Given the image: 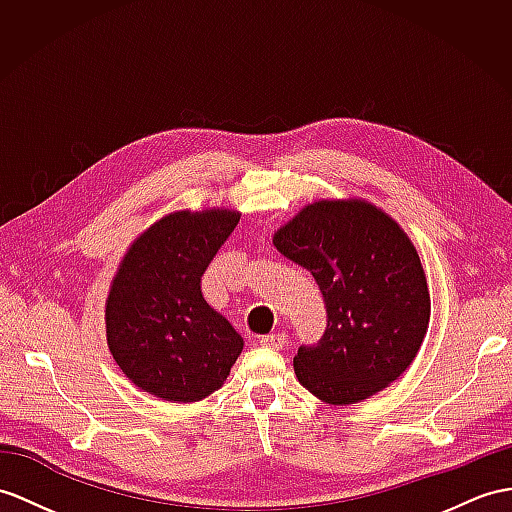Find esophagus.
Wrapping results in <instances>:
<instances>
[{
  "label": "esophagus",
  "instance_id": "1",
  "mask_svg": "<svg viewBox=\"0 0 512 512\" xmlns=\"http://www.w3.org/2000/svg\"><path fill=\"white\" fill-rule=\"evenodd\" d=\"M260 345L263 347H271V350H282V347L286 345V336L284 334H267L260 339Z\"/></svg>",
  "mask_w": 512,
  "mask_h": 512
}]
</instances>
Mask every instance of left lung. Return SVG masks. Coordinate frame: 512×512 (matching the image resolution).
<instances>
[{
  "label": "left lung",
  "mask_w": 512,
  "mask_h": 512,
  "mask_svg": "<svg viewBox=\"0 0 512 512\" xmlns=\"http://www.w3.org/2000/svg\"><path fill=\"white\" fill-rule=\"evenodd\" d=\"M273 245L310 271L328 313L319 343L293 358L299 384L345 406L400 378L430 321L426 273L406 232L365 199H319L284 223Z\"/></svg>",
  "instance_id": "1"
}]
</instances>
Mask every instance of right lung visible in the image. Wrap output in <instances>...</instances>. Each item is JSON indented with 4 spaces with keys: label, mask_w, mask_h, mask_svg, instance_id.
Wrapping results in <instances>:
<instances>
[{
    "label": "right lung",
    "mask_w": 512,
    "mask_h": 512,
    "mask_svg": "<svg viewBox=\"0 0 512 512\" xmlns=\"http://www.w3.org/2000/svg\"><path fill=\"white\" fill-rule=\"evenodd\" d=\"M239 219L228 208L178 210L128 247L106 299V339L141 391L189 404L230 376L243 339L208 306L202 276Z\"/></svg>",
    "instance_id": "obj_1"
}]
</instances>
